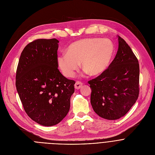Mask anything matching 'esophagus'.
<instances>
[{
    "instance_id": "1",
    "label": "esophagus",
    "mask_w": 155,
    "mask_h": 155,
    "mask_svg": "<svg viewBox=\"0 0 155 155\" xmlns=\"http://www.w3.org/2000/svg\"><path fill=\"white\" fill-rule=\"evenodd\" d=\"M83 86V83L80 82V81H77L75 84V88L76 90H79Z\"/></svg>"
}]
</instances>
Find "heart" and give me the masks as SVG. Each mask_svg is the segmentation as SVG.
Returning a JSON list of instances; mask_svg holds the SVG:
<instances>
[{
    "label": "heart",
    "mask_w": 155,
    "mask_h": 155,
    "mask_svg": "<svg viewBox=\"0 0 155 155\" xmlns=\"http://www.w3.org/2000/svg\"><path fill=\"white\" fill-rule=\"evenodd\" d=\"M115 48L108 39L85 38L77 40L68 47L67 53L57 57V64L66 77L74 76L81 62L82 68L91 76L103 74L110 67L115 56Z\"/></svg>",
    "instance_id": "heart-1"
}]
</instances>
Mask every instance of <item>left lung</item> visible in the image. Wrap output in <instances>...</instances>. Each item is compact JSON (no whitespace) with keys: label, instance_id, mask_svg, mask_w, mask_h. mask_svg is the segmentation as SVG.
I'll list each match as a JSON object with an SVG mask.
<instances>
[{"label":"left lung","instance_id":"left-lung-1","mask_svg":"<svg viewBox=\"0 0 155 155\" xmlns=\"http://www.w3.org/2000/svg\"><path fill=\"white\" fill-rule=\"evenodd\" d=\"M118 50L108 69L88 81L91 104L101 117L115 120L125 115L139 94V64L130 47L118 35Z\"/></svg>","mask_w":155,"mask_h":155}]
</instances>
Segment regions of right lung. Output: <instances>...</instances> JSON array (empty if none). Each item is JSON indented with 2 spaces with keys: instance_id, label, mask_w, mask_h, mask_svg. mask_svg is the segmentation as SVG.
I'll use <instances>...</instances> for the list:
<instances>
[{
  "instance_id": "obj_1",
  "label": "right lung",
  "mask_w": 155,
  "mask_h": 155,
  "mask_svg": "<svg viewBox=\"0 0 155 155\" xmlns=\"http://www.w3.org/2000/svg\"><path fill=\"white\" fill-rule=\"evenodd\" d=\"M59 41L37 39L21 53L16 87L28 115L45 126L61 122L68 114L75 81L64 77L57 64Z\"/></svg>"
}]
</instances>
